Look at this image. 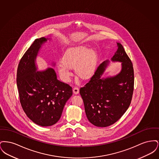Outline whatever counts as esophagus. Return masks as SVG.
<instances>
[{
	"mask_svg": "<svg viewBox=\"0 0 159 159\" xmlns=\"http://www.w3.org/2000/svg\"><path fill=\"white\" fill-rule=\"evenodd\" d=\"M73 93H75V94H78L79 93V88H77V87H75L73 89Z\"/></svg>",
	"mask_w": 159,
	"mask_h": 159,
	"instance_id": "34e87169",
	"label": "esophagus"
}]
</instances>
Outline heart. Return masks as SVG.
I'll list each match as a JSON object with an SVG mask.
<instances>
[{
    "instance_id": "obj_1",
    "label": "heart",
    "mask_w": 159,
    "mask_h": 159,
    "mask_svg": "<svg viewBox=\"0 0 159 159\" xmlns=\"http://www.w3.org/2000/svg\"><path fill=\"white\" fill-rule=\"evenodd\" d=\"M98 61V54L93 48L79 46L68 48L63 54L61 64L57 70L62 79L68 81L71 76V68L75 69L76 75L87 80L93 75Z\"/></svg>"
}]
</instances>
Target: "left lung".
Returning a JSON list of instances; mask_svg holds the SVG:
<instances>
[{
    "mask_svg": "<svg viewBox=\"0 0 159 159\" xmlns=\"http://www.w3.org/2000/svg\"><path fill=\"white\" fill-rule=\"evenodd\" d=\"M111 61L101 63L91 80L81 88L86 117L98 127H107L117 121L126 111L131 102L134 85L133 65L121 43ZM110 61L121 62V70L117 75L102 78Z\"/></svg>",
    "mask_w": 159,
    "mask_h": 159,
    "instance_id": "1",
    "label": "left lung"
}]
</instances>
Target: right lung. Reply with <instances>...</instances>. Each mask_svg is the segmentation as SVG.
I'll list each match as a JSON object with an SVG mask.
<instances>
[{"label": "right lung", "mask_w": 159, "mask_h": 159, "mask_svg": "<svg viewBox=\"0 0 159 159\" xmlns=\"http://www.w3.org/2000/svg\"><path fill=\"white\" fill-rule=\"evenodd\" d=\"M51 39H36L19 62L16 84L20 102L27 116L40 126H50L60 119L71 87L57 79L53 68L38 71L36 58L42 46ZM55 62L51 65L55 66Z\"/></svg>", "instance_id": "add662e5"}]
</instances>
